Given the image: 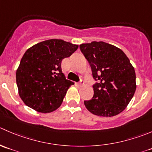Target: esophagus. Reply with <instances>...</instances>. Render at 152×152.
<instances>
[{"label":"esophagus","instance_id":"obj_1","mask_svg":"<svg viewBox=\"0 0 152 152\" xmlns=\"http://www.w3.org/2000/svg\"><path fill=\"white\" fill-rule=\"evenodd\" d=\"M84 84H85V82H84V81L82 80V79H81L80 82H79V83H77V85L79 87H82V86H83Z\"/></svg>","mask_w":152,"mask_h":152}]
</instances>
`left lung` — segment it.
<instances>
[{"mask_svg":"<svg viewBox=\"0 0 152 152\" xmlns=\"http://www.w3.org/2000/svg\"><path fill=\"white\" fill-rule=\"evenodd\" d=\"M89 62L93 77L94 96L84 102L94 115L113 117L126 109L136 91V74L130 60L122 50L103 42L79 45Z\"/></svg>","mask_w":152,"mask_h":152,"instance_id":"left-lung-1","label":"left lung"}]
</instances>
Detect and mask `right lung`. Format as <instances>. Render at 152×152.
Returning a JSON list of instances; mask_svg holds the SVG:
<instances>
[{"label":"right lung","mask_w":152,"mask_h":152,"mask_svg":"<svg viewBox=\"0 0 152 152\" xmlns=\"http://www.w3.org/2000/svg\"><path fill=\"white\" fill-rule=\"evenodd\" d=\"M78 48L61 39H50L25 52L16 70V83L26 105L41 113H50L61 106L67 90L74 84L64 77L61 61Z\"/></svg>","instance_id":"add662e5"}]
</instances>
